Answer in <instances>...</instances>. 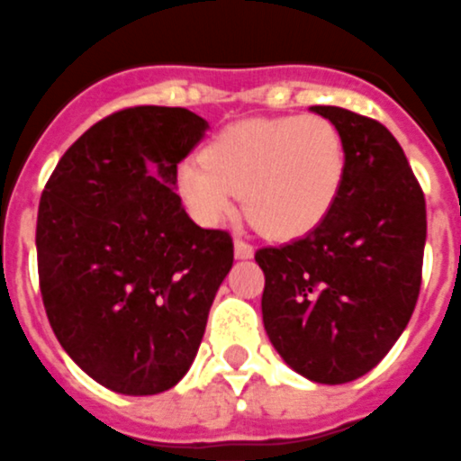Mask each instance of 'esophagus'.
<instances>
[{
  "instance_id": "esophagus-1",
  "label": "esophagus",
  "mask_w": 461,
  "mask_h": 461,
  "mask_svg": "<svg viewBox=\"0 0 461 461\" xmlns=\"http://www.w3.org/2000/svg\"><path fill=\"white\" fill-rule=\"evenodd\" d=\"M254 257V247L245 242L242 238H235V258H251Z\"/></svg>"
}]
</instances>
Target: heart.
Here are the masks:
<instances>
[{
    "label": "heart",
    "mask_w": 461,
    "mask_h": 461,
    "mask_svg": "<svg viewBox=\"0 0 461 461\" xmlns=\"http://www.w3.org/2000/svg\"><path fill=\"white\" fill-rule=\"evenodd\" d=\"M348 153L340 130L324 116L238 121L204 147L203 160L179 167L176 186L204 226L247 212L273 238L312 233L333 210L345 182Z\"/></svg>",
    "instance_id": "heart-1"
}]
</instances>
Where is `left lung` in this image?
I'll use <instances>...</instances> for the list:
<instances>
[{"instance_id":"8db88e82","label":"left lung","mask_w":461,"mask_h":461,"mask_svg":"<svg viewBox=\"0 0 461 461\" xmlns=\"http://www.w3.org/2000/svg\"><path fill=\"white\" fill-rule=\"evenodd\" d=\"M343 135L348 167L333 210L305 238L263 247V326L312 383L375 368L411 321L422 285L424 193L394 135L340 107H310Z\"/></svg>"}]
</instances>
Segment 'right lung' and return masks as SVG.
Instances as JSON below:
<instances>
[{
	"label": "right lung",
	"mask_w": 461,
	"mask_h": 461,
	"mask_svg": "<svg viewBox=\"0 0 461 461\" xmlns=\"http://www.w3.org/2000/svg\"><path fill=\"white\" fill-rule=\"evenodd\" d=\"M210 128L182 107H130L67 149L41 193L37 263L50 329L102 387L160 394L191 368L233 266L226 230L193 223L176 165Z\"/></svg>",
	"instance_id": "right-lung-1"
}]
</instances>
